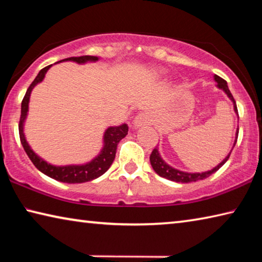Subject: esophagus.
Masks as SVG:
<instances>
[{
  "mask_svg": "<svg viewBox=\"0 0 262 262\" xmlns=\"http://www.w3.org/2000/svg\"><path fill=\"white\" fill-rule=\"evenodd\" d=\"M148 123H149V119H148L147 115H144V114L137 115V117L135 118V120H134V126L135 127H142V126L148 125Z\"/></svg>",
  "mask_w": 262,
  "mask_h": 262,
  "instance_id": "1",
  "label": "esophagus"
}]
</instances>
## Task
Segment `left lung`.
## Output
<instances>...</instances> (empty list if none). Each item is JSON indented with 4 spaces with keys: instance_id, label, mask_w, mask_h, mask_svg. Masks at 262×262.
I'll use <instances>...</instances> for the list:
<instances>
[{
    "instance_id": "1",
    "label": "left lung",
    "mask_w": 262,
    "mask_h": 262,
    "mask_svg": "<svg viewBox=\"0 0 262 262\" xmlns=\"http://www.w3.org/2000/svg\"><path fill=\"white\" fill-rule=\"evenodd\" d=\"M215 81L217 82V86H219L220 89H222V90H223L225 94L228 95L229 98L232 100L234 112L238 114L236 100H234L233 96L231 95V92H230V90H229L227 81H225V79H223V78H221L220 76H217V75H215ZM238 132L239 130L237 129V132H236V141H234V144H236L237 139H238ZM234 144H233V147H234ZM231 151H232V150H231ZM231 151H230V154L228 155V156L225 157L223 161H222L216 167H214L210 171L202 172V173H188V172L179 171V170H177V168H173L172 166L167 165V164L162 159L161 155H159L157 148H155L152 150L151 155H150V163H151L152 168H154L155 172H156L158 176H161V177H163V178H166L168 180L176 181V183H186V184H187V183H192V181H198V180L206 179L209 176H211L212 173H215V172L219 170L220 167L223 166L224 164H225V162L228 161L229 157H230V155H231Z\"/></svg>"
}]
</instances>
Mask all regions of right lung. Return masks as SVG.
Segmentation results:
<instances>
[{
    "label": "right lung",
    "mask_w": 262,
    "mask_h": 262,
    "mask_svg": "<svg viewBox=\"0 0 262 262\" xmlns=\"http://www.w3.org/2000/svg\"><path fill=\"white\" fill-rule=\"evenodd\" d=\"M98 57L91 56V55H83V56H73L68 57V59L61 60V61H75L77 63H84L88 61H97ZM59 61V62H61ZM57 63V62H56ZM52 67L47 66V67L42 68L37 77L34 78V81L31 83L28 91L24 96L23 100H21V111H20V119H19V139L21 142V145L25 150L26 155H28L31 162L33 163V165L38 168L39 171H41L43 174H46L51 178L55 179L61 183H68V184H79V183H85V181L94 180L98 178L101 174H104L106 171L108 170L110 166L112 165V163L115 158V152H117V147L123 137L128 134V126L126 123H123L121 126L118 127H110L106 129L104 134V148L101 149L100 154L95 159H92L90 163L84 164V165H68V166H54L48 164L47 162L43 161L39 156H37L33 152V150L30 148L28 142H26L23 126L28 115L29 111V101H30V95L32 89L37 85L38 83H40L47 70Z\"/></svg>",
    "instance_id": "obj_1"
}]
</instances>
